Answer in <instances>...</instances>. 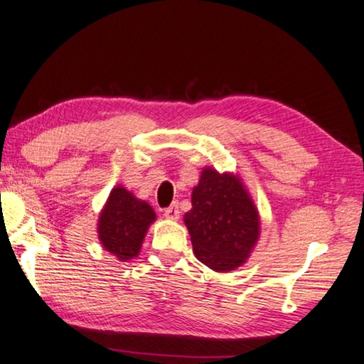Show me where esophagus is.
Listing matches in <instances>:
<instances>
[{
	"label": "esophagus",
	"instance_id": "34e87169",
	"mask_svg": "<svg viewBox=\"0 0 364 364\" xmlns=\"http://www.w3.org/2000/svg\"><path fill=\"white\" fill-rule=\"evenodd\" d=\"M164 216L170 220H176L178 218H180V206H178V203L170 205L168 208L164 210Z\"/></svg>",
	"mask_w": 364,
	"mask_h": 364
}]
</instances>
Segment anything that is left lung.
<instances>
[{
    "label": "left lung",
    "mask_w": 364,
    "mask_h": 364,
    "mask_svg": "<svg viewBox=\"0 0 364 364\" xmlns=\"http://www.w3.org/2000/svg\"><path fill=\"white\" fill-rule=\"evenodd\" d=\"M196 257L215 272L243 265L259 240L260 219L238 176L203 168L184 215Z\"/></svg>",
    "instance_id": "obj_1"
}]
</instances>
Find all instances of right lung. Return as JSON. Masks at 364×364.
Masks as SVG:
<instances>
[{
  "label": "right lung",
  "mask_w": 364,
  "mask_h": 364,
  "mask_svg": "<svg viewBox=\"0 0 364 364\" xmlns=\"http://www.w3.org/2000/svg\"><path fill=\"white\" fill-rule=\"evenodd\" d=\"M154 219L156 213L151 206L123 186H117L99 215V241L119 262L131 260L139 255L148 227Z\"/></svg>",
  "instance_id": "obj_1"
}]
</instances>
